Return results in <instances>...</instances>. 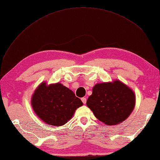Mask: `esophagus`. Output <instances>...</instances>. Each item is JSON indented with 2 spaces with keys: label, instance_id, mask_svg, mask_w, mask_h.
I'll return each mask as SVG.
<instances>
[{
  "label": "esophagus",
  "instance_id": "esophagus-1",
  "mask_svg": "<svg viewBox=\"0 0 160 160\" xmlns=\"http://www.w3.org/2000/svg\"><path fill=\"white\" fill-rule=\"evenodd\" d=\"M81 101H82V102L83 103V104H85L87 102V99L85 98H81Z\"/></svg>",
  "mask_w": 160,
  "mask_h": 160
}]
</instances>
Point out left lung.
Returning a JSON list of instances; mask_svg holds the SVG:
<instances>
[{"mask_svg": "<svg viewBox=\"0 0 160 160\" xmlns=\"http://www.w3.org/2000/svg\"><path fill=\"white\" fill-rule=\"evenodd\" d=\"M87 105L97 119L105 125L121 123L132 113L135 105L134 91L118 79L97 83Z\"/></svg>", "mask_w": 160, "mask_h": 160, "instance_id": "8db88e82", "label": "left lung"}]
</instances>
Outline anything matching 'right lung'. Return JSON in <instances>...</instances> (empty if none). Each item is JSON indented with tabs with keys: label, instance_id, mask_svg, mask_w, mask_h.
<instances>
[{
	"label": "right lung",
	"instance_id": "right-lung-1",
	"mask_svg": "<svg viewBox=\"0 0 160 160\" xmlns=\"http://www.w3.org/2000/svg\"><path fill=\"white\" fill-rule=\"evenodd\" d=\"M31 104L38 118L53 126L65 125L83 105L73 91L61 83L47 85L45 81L34 91Z\"/></svg>",
	"mask_w": 160,
	"mask_h": 160
}]
</instances>
